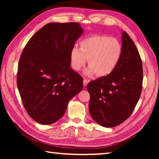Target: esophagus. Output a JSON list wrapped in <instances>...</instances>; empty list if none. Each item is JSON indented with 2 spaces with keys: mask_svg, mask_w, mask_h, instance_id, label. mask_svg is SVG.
Segmentation results:
<instances>
[{
  "mask_svg": "<svg viewBox=\"0 0 159 159\" xmlns=\"http://www.w3.org/2000/svg\"><path fill=\"white\" fill-rule=\"evenodd\" d=\"M88 83H89V80H88L86 79H83V85H84V86H86Z\"/></svg>",
  "mask_w": 159,
  "mask_h": 159,
  "instance_id": "obj_1",
  "label": "esophagus"
}]
</instances>
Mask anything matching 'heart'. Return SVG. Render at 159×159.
Listing matches in <instances>:
<instances>
[{"label": "heart", "mask_w": 159, "mask_h": 159, "mask_svg": "<svg viewBox=\"0 0 159 159\" xmlns=\"http://www.w3.org/2000/svg\"><path fill=\"white\" fill-rule=\"evenodd\" d=\"M123 53L122 44L119 39L105 35H95L83 39L79 48L74 46L70 53L72 68L79 71L85 66L87 59L89 68L87 75L96 73L98 76H106L112 73L119 64Z\"/></svg>", "instance_id": "obj_1"}]
</instances>
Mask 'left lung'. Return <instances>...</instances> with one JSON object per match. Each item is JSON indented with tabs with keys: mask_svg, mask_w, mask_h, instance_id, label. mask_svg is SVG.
I'll return each mask as SVG.
<instances>
[{
	"mask_svg": "<svg viewBox=\"0 0 159 159\" xmlns=\"http://www.w3.org/2000/svg\"><path fill=\"white\" fill-rule=\"evenodd\" d=\"M121 39L123 53L116 68L87 85L91 116L106 128L118 126L130 116L142 89L143 67L139 51L126 31L122 32Z\"/></svg>",
	"mask_w": 159,
	"mask_h": 159,
	"instance_id": "obj_1",
	"label": "left lung"
}]
</instances>
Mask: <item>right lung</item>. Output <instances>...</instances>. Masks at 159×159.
I'll return each mask as SVG.
<instances>
[{
  "instance_id": "add662e5",
  "label": "right lung",
  "mask_w": 159,
  "mask_h": 159,
  "mask_svg": "<svg viewBox=\"0 0 159 159\" xmlns=\"http://www.w3.org/2000/svg\"><path fill=\"white\" fill-rule=\"evenodd\" d=\"M83 30L77 22L46 25L29 40L20 56L17 85L24 107L42 124L59 120L83 89V77L70 67V53Z\"/></svg>"
}]
</instances>
